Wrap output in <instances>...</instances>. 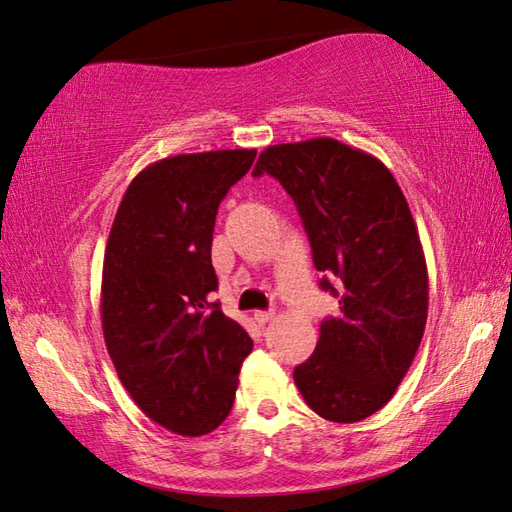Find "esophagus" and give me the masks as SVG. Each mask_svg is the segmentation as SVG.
<instances>
[{
	"mask_svg": "<svg viewBox=\"0 0 512 512\" xmlns=\"http://www.w3.org/2000/svg\"><path fill=\"white\" fill-rule=\"evenodd\" d=\"M273 317H275L273 310H255V315H253V319H255V322H257L259 326L268 324Z\"/></svg>",
	"mask_w": 512,
	"mask_h": 512,
	"instance_id": "34e87169",
	"label": "esophagus"
}]
</instances>
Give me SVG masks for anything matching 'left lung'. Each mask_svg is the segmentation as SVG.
<instances>
[{"label": "left lung", "instance_id": "obj_1", "mask_svg": "<svg viewBox=\"0 0 512 512\" xmlns=\"http://www.w3.org/2000/svg\"><path fill=\"white\" fill-rule=\"evenodd\" d=\"M264 173L297 204L319 286L342 295L295 386L319 417L362 422L390 402L422 344L428 270L415 219L393 173L337 139L268 146L253 170Z\"/></svg>", "mask_w": 512, "mask_h": 512}]
</instances>
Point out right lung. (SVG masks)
Returning a JSON list of instances; mask_svg holds the SVG:
<instances>
[{"instance_id":"obj_1","label":"right lung","mask_w":512,"mask_h":512,"mask_svg":"<svg viewBox=\"0 0 512 512\" xmlns=\"http://www.w3.org/2000/svg\"><path fill=\"white\" fill-rule=\"evenodd\" d=\"M255 148L159 159L128 184L110 228L102 328L119 382L146 417L199 437L233 408L253 339L210 293L219 202L255 162Z\"/></svg>"}]
</instances>
